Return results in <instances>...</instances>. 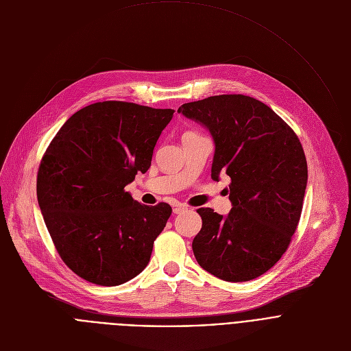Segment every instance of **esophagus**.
<instances>
[{
  "label": "esophagus",
  "instance_id": "34e87169",
  "mask_svg": "<svg viewBox=\"0 0 351 351\" xmlns=\"http://www.w3.org/2000/svg\"><path fill=\"white\" fill-rule=\"evenodd\" d=\"M186 209H188V208H186L185 205H176V206L173 208V213L180 215V213H184Z\"/></svg>",
  "mask_w": 351,
  "mask_h": 351
}]
</instances>
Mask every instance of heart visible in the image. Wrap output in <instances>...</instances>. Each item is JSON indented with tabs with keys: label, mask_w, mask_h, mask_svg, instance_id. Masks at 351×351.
I'll return each instance as SVG.
<instances>
[{
	"label": "heart",
	"mask_w": 351,
	"mask_h": 351,
	"mask_svg": "<svg viewBox=\"0 0 351 351\" xmlns=\"http://www.w3.org/2000/svg\"><path fill=\"white\" fill-rule=\"evenodd\" d=\"M186 134H191V132H186Z\"/></svg>",
	"instance_id": "1"
}]
</instances>
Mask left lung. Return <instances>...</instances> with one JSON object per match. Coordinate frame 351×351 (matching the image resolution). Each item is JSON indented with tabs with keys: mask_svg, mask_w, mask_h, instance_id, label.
<instances>
[{
	"mask_svg": "<svg viewBox=\"0 0 351 351\" xmlns=\"http://www.w3.org/2000/svg\"><path fill=\"white\" fill-rule=\"evenodd\" d=\"M178 112L210 132L212 180L231 178L227 216L198 209L193 255L221 280L256 279L286 252L301 216L308 170L300 139L274 110L244 95L185 103Z\"/></svg>",
	"mask_w": 351,
	"mask_h": 351,
	"instance_id": "1",
	"label": "left lung"
}]
</instances>
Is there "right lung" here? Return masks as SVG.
<instances>
[{
  "label": "right lung",
  "mask_w": 351,
  "mask_h": 351,
  "mask_svg": "<svg viewBox=\"0 0 351 351\" xmlns=\"http://www.w3.org/2000/svg\"><path fill=\"white\" fill-rule=\"evenodd\" d=\"M171 108L100 101L76 111L47 147L37 201L65 265L100 286H119L147 266L171 206H146L125 185L147 171Z\"/></svg>",
  "instance_id": "right-lung-1"
}]
</instances>
